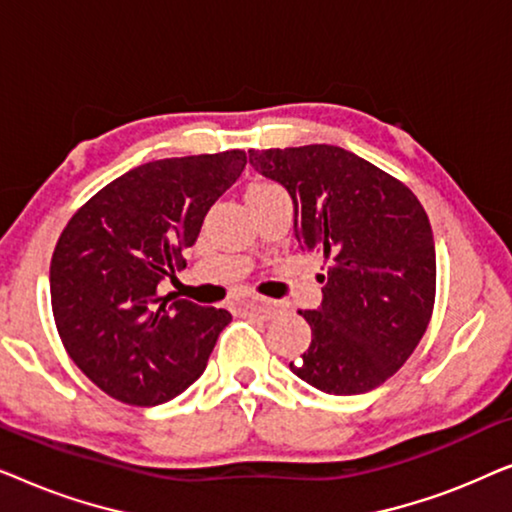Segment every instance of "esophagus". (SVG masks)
I'll use <instances>...</instances> for the list:
<instances>
[{
    "mask_svg": "<svg viewBox=\"0 0 512 512\" xmlns=\"http://www.w3.org/2000/svg\"><path fill=\"white\" fill-rule=\"evenodd\" d=\"M242 310L244 312H254V314H261L265 319H272L277 317L279 312V305L272 303V300H265V298H247L242 300Z\"/></svg>",
    "mask_w": 512,
    "mask_h": 512,
    "instance_id": "1",
    "label": "esophagus"
}]
</instances>
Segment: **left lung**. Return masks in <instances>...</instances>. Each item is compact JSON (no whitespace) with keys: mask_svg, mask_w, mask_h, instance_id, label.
I'll use <instances>...</instances> for the list:
<instances>
[{"mask_svg":"<svg viewBox=\"0 0 512 512\" xmlns=\"http://www.w3.org/2000/svg\"><path fill=\"white\" fill-rule=\"evenodd\" d=\"M286 188L300 249L328 261L324 298L303 314L312 342L291 370L314 389L354 396L408 361L431 321L436 247L415 193L352 151L328 144L249 151Z\"/></svg>","mask_w":512,"mask_h":512,"instance_id":"left-lung-1","label":"left lung"}]
</instances>
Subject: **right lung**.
I'll return each mask as SVG.
<instances>
[{
	"label": "right lung",
	"instance_id": "add662e5",
	"mask_svg": "<svg viewBox=\"0 0 512 512\" xmlns=\"http://www.w3.org/2000/svg\"><path fill=\"white\" fill-rule=\"evenodd\" d=\"M244 151L165 158L111 181L55 244L51 305L72 361L116 401L153 408L205 373L228 310L160 296L186 268L209 207L240 179Z\"/></svg>",
	"mask_w": 512,
	"mask_h": 512
}]
</instances>
